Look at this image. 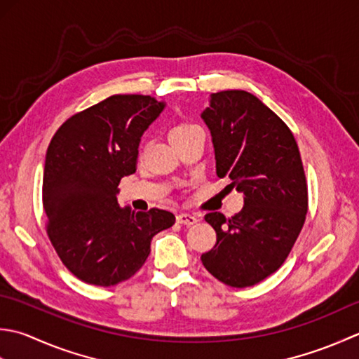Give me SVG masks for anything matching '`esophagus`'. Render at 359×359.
<instances>
[{"mask_svg":"<svg viewBox=\"0 0 359 359\" xmlns=\"http://www.w3.org/2000/svg\"><path fill=\"white\" fill-rule=\"evenodd\" d=\"M177 222L181 223V224L190 226V224H195L196 222H198V218H196V217L192 215V214H186V212H182V214H178V215H177Z\"/></svg>","mask_w":359,"mask_h":359,"instance_id":"obj_1","label":"esophagus"}]
</instances>
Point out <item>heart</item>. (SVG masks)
<instances>
[{"label": "heart", "mask_w": 359, "mask_h": 359, "mask_svg": "<svg viewBox=\"0 0 359 359\" xmlns=\"http://www.w3.org/2000/svg\"><path fill=\"white\" fill-rule=\"evenodd\" d=\"M196 130H200V127L195 126V123H192V122H178L170 128V139L186 136V135L192 133V131H196Z\"/></svg>", "instance_id": "heart-1"}]
</instances>
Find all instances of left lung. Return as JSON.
Wrapping results in <instances>:
<instances>
[{
	"instance_id": "1",
	"label": "left lung",
	"mask_w": 359,
	"mask_h": 359,
	"mask_svg": "<svg viewBox=\"0 0 359 359\" xmlns=\"http://www.w3.org/2000/svg\"><path fill=\"white\" fill-rule=\"evenodd\" d=\"M214 142L218 178L245 195L238 214H206L217 243L201 255L204 268L229 287L266 279L287 260L309 210V189L294 136L254 94L214 93L201 114Z\"/></svg>"
}]
</instances>
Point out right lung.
Here are the masks:
<instances>
[{
    "label": "right lung",
    "mask_w": 359,
    "mask_h": 359,
    "mask_svg": "<svg viewBox=\"0 0 359 359\" xmlns=\"http://www.w3.org/2000/svg\"><path fill=\"white\" fill-rule=\"evenodd\" d=\"M164 109L142 94H116L62 123L43 173L46 232L77 279L111 287L147 260L150 241L175 223L172 212L121 208L123 177L136 172L141 136Z\"/></svg>",
    "instance_id": "right-lung-1"
}]
</instances>
